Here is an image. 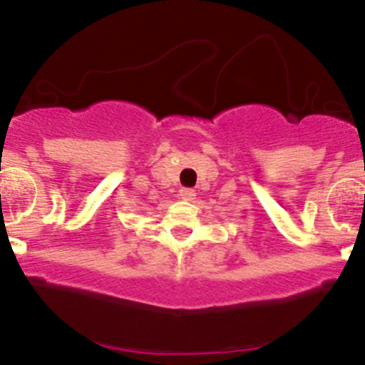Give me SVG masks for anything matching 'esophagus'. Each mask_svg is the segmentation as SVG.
<instances>
[{
  "label": "esophagus",
  "instance_id": "esophagus-1",
  "mask_svg": "<svg viewBox=\"0 0 365 365\" xmlns=\"http://www.w3.org/2000/svg\"><path fill=\"white\" fill-rule=\"evenodd\" d=\"M179 195H180V199H182V201H193V199H195V190L182 188L179 192Z\"/></svg>",
  "mask_w": 365,
  "mask_h": 365
}]
</instances>
